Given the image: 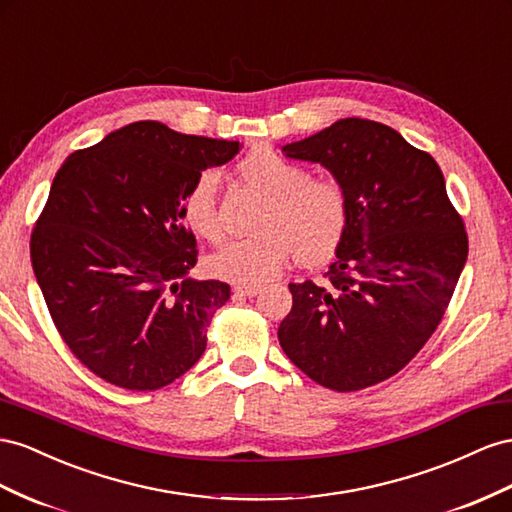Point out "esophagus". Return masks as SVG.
<instances>
[{
	"instance_id": "34e87169",
	"label": "esophagus",
	"mask_w": 512,
	"mask_h": 512,
	"mask_svg": "<svg viewBox=\"0 0 512 512\" xmlns=\"http://www.w3.org/2000/svg\"><path fill=\"white\" fill-rule=\"evenodd\" d=\"M232 293L237 297H243V299H250V297H256L260 293L258 286H252V284H237L232 288Z\"/></svg>"
}]
</instances>
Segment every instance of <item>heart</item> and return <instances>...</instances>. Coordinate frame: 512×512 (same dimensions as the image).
<instances>
[{"instance_id": "1", "label": "heart", "mask_w": 512, "mask_h": 512, "mask_svg": "<svg viewBox=\"0 0 512 512\" xmlns=\"http://www.w3.org/2000/svg\"><path fill=\"white\" fill-rule=\"evenodd\" d=\"M241 181L267 198L258 219L260 234L230 239L209 256L217 278L262 284L275 278L290 258L316 265L336 252L349 226V196L336 178L310 176L308 168L273 148H256L237 163ZM215 172H202L181 202L187 228L200 239L222 237Z\"/></svg>"}]
</instances>
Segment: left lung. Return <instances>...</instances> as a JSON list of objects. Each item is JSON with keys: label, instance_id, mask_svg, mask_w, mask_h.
I'll return each instance as SVG.
<instances>
[{"label": "left lung", "instance_id": "8db88e82", "mask_svg": "<svg viewBox=\"0 0 512 512\" xmlns=\"http://www.w3.org/2000/svg\"><path fill=\"white\" fill-rule=\"evenodd\" d=\"M286 157L316 161L349 196L325 282H290L284 353L327 390L357 392L403 370L446 314L467 260L463 217L437 161L388 124L342 118Z\"/></svg>", "mask_w": 512, "mask_h": 512}]
</instances>
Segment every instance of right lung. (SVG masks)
<instances>
[{
	"instance_id": "right-lung-1",
	"label": "right lung",
	"mask_w": 512,
	"mask_h": 512,
	"mask_svg": "<svg viewBox=\"0 0 512 512\" xmlns=\"http://www.w3.org/2000/svg\"><path fill=\"white\" fill-rule=\"evenodd\" d=\"M237 153L239 142L142 120L75 150L55 174L32 267L55 329L96 377L153 392L204 353L230 286L187 278L198 250L181 202L202 170Z\"/></svg>"
}]
</instances>
